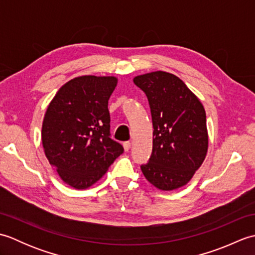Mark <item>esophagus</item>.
<instances>
[{"mask_svg": "<svg viewBox=\"0 0 255 255\" xmlns=\"http://www.w3.org/2000/svg\"><path fill=\"white\" fill-rule=\"evenodd\" d=\"M131 148V142L130 141H126L124 142V149L125 151H129V149Z\"/></svg>", "mask_w": 255, "mask_h": 255, "instance_id": "34e87169", "label": "esophagus"}]
</instances>
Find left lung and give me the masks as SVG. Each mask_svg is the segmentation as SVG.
<instances>
[{
    "mask_svg": "<svg viewBox=\"0 0 255 255\" xmlns=\"http://www.w3.org/2000/svg\"><path fill=\"white\" fill-rule=\"evenodd\" d=\"M133 83L148 97L153 125L152 153L141 165L144 177L161 191L185 185L208 149L204 106L176 75L155 71Z\"/></svg>",
    "mask_w": 255,
    "mask_h": 255,
    "instance_id": "obj_1",
    "label": "left lung"
}]
</instances>
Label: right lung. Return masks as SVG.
Wrapping results in <instances>:
<instances>
[{"mask_svg": "<svg viewBox=\"0 0 255 255\" xmlns=\"http://www.w3.org/2000/svg\"><path fill=\"white\" fill-rule=\"evenodd\" d=\"M115 77L84 75L61 86L42 123L45 154L61 180L77 189L93 185L124 152L111 138L108 100Z\"/></svg>", "mask_w": 255, "mask_h": 255, "instance_id": "right-lung-1", "label": "right lung"}]
</instances>
